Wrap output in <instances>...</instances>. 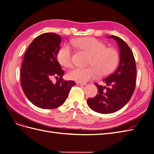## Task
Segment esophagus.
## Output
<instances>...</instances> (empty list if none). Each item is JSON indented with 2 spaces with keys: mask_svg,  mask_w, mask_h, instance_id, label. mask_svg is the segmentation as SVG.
<instances>
[{
  "mask_svg": "<svg viewBox=\"0 0 154 154\" xmlns=\"http://www.w3.org/2000/svg\"><path fill=\"white\" fill-rule=\"evenodd\" d=\"M77 85H86V83H80V82H76Z\"/></svg>",
  "mask_w": 154,
  "mask_h": 154,
  "instance_id": "obj_1",
  "label": "esophagus"
}]
</instances>
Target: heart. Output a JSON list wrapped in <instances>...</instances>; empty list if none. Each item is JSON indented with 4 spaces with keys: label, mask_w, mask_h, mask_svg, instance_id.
<instances>
[{
    "label": "heart",
    "mask_w": 154,
    "mask_h": 154,
    "mask_svg": "<svg viewBox=\"0 0 154 154\" xmlns=\"http://www.w3.org/2000/svg\"><path fill=\"white\" fill-rule=\"evenodd\" d=\"M72 44L91 54L88 61L90 67H75L70 71L67 76L70 80L85 83L94 78L97 73L100 76H106L114 71L119 62V55L113 48H106L102 42L94 38H79L72 41ZM57 59L60 64L69 67L72 63V53L70 46L65 44L58 51Z\"/></svg>",
    "instance_id": "obj_1"
}]
</instances>
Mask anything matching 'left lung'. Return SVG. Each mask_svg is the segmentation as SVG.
Wrapping results in <instances>:
<instances>
[{
	"label": "left lung",
	"mask_w": 154,
	"mask_h": 154,
	"mask_svg": "<svg viewBox=\"0 0 154 154\" xmlns=\"http://www.w3.org/2000/svg\"><path fill=\"white\" fill-rule=\"evenodd\" d=\"M119 49V63L115 72L104 78L106 86L95 83L97 95L87 99V105L96 112L110 114L122 109L131 98L136 87V66L133 53L119 37L111 35Z\"/></svg>",
	"instance_id": "1"
}]
</instances>
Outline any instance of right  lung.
Here are the masks:
<instances>
[{"label":"right lung","mask_w":154,"mask_h":154,"mask_svg":"<svg viewBox=\"0 0 154 154\" xmlns=\"http://www.w3.org/2000/svg\"><path fill=\"white\" fill-rule=\"evenodd\" d=\"M62 38L46 32L35 38L27 48L20 71V83L25 95L41 109H53L66 101L74 81L62 80L63 70L57 60ZM59 79L53 84L51 79Z\"/></svg>","instance_id":"right-lung-1"}]
</instances>
